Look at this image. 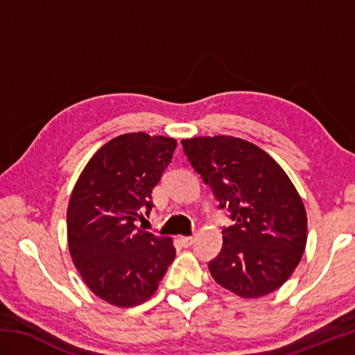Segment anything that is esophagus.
Listing matches in <instances>:
<instances>
[{"instance_id":"esophagus-1","label":"esophagus","mask_w":355,"mask_h":355,"mask_svg":"<svg viewBox=\"0 0 355 355\" xmlns=\"http://www.w3.org/2000/svg\"><path fill=\"white\" fill-rule=\"evenodd\" d=\"M178 241L183 247H191L195 243V238L193 236H180Z\"/></svg>"}]
</instances>
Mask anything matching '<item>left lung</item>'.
Wrapping results in <instances>:
<instances>
[{"label":"left lung","mask_w":355,"mask_h":355,"mask_svg":"<svg viewBox=\"0 0 355 355\" xmlns=\"http://www.w3.org/2000/svg\"><path fill=\"white\" fill-rule=\"evenodd\" d=\"M184 154L235 224L210 275L239 297L267 296L291 276L306 245V210L290 177L266 150L230 137L182 140Z\"/></svg>","instance_id":"left-lung-1"}]
</instances>
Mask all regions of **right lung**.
Listing matches in <instances>:
<instances>
[{
  "label": "right lung",
  "instance_id": "obj_1",
  "mask_svg": "<svg viewBox=\"0 0 355 355\" xmlns=\"http://www.w3.org/2000/svg\"><path fill=\"white\" fill-rule=\"evenodd\" d=\"M177 140L130 132L97 150L80 172L67 209L70 256L97 297L131 308L154 296L175 258L172 238L137 229Z\"/></svg>",
  "mask_w": 355,
  "mask_h": 355
}]
</instances>
